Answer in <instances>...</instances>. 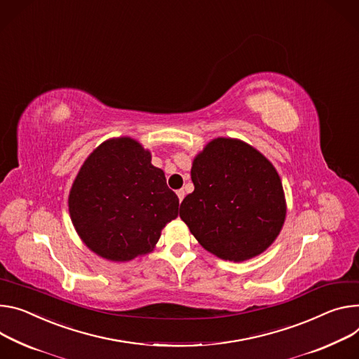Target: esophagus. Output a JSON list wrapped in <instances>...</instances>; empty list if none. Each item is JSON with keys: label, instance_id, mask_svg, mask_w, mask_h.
I'll return each mask as SVG.
<instances>
[{"label": "esophagus", "instance_id": "obj_1", "mask_svg": "<svg viewBox=\"0 0 359 359\" xmlns=\"http://www.w3.org/2000/svg\"><path fill=\"white\" fill-rule=\"evenodd\" d=\"M176 193H177V198H179V202H182V201H183V198H184V190H183V189H180V190H177Z\"/></svg>", "mask_w": 359, "mask_h": 359}]
</instances>
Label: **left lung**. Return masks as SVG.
<instances>
[{"mask_svg": "<svg viewBox=\"0 0 359 359\" xmlns=\"http://www.w3.org/2000/svg\"><path fill=\"white\" fill-rule=\"evenodd\" d=\"M194 190L180 205V217L210 253L243 262L265 252L286 216L280 177L250 144L217 137L194 157Z\"/></svg>", "mask_w": 359, "mask_h": 359, "instance_id": "8db88e82", "label": "left lung"}]
</instances>
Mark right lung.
I'll use <instances>...</instances> for the list:
<instances>
[{
    "instance_id": "obj_1",
    "label": "right lung",
    "mask_w": 359,
    "mask_h": 359,
    "mask_svg": "<svg viewBox=\"0 0 359 359\" xmlns=\"http://www.w3.org/2000/svg\"><path fill=\"white\" fill-rule=\"evenodd\" d=\"M69 210L86 246L113 262H127L156 246L179 215V198L149 150L130 137L110 139L83 163Z\"/></svg>"
}]
</instances>
